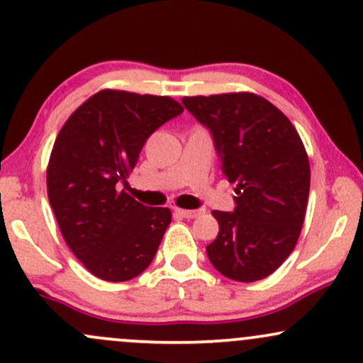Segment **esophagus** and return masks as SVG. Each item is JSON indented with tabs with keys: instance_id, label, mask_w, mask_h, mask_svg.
<instances>
[{
	"instance_id": "1",
	"label": "esophagus",
	"mask_w": 363,
	"mask_h": 363,
	"mask_svg": "<svg viewBox=\"0 0 363 363\" xmlns=\"http://www.w3.org/2000/svg\"><path fill=\"white\" fill-rule=\"evenodd\" d=\"M175 213L181 215V217H184V218H194V217H198V215H200L201 212H200V210H184V208H175Z\"/></svg>"
}]
</instances>
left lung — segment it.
<instances>
[{
    "label": "left lung",
    "mask_w": 363,
    "mask_h": 363,
    "mask_svg": "<svg viewBox=\"0 0 363 363\" xmlns=\"http://www.w3.org/2000/svg\"><path fill=\"white\" fill-rule=\"evenodd\" d=\"M182 103L212 130L222 172L234 188V212L213 210L218 234L206 246L222 276L255 282L291 255L310 191L308 155L277 106L255 93L184 96Z\"/></svg>",
    "instance_id": "obj_1"
}]
</instances>
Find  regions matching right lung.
<instances>
[{
  "label": "right lung",
  "instance_id": "obj_1",
  "mask_svg": "<svg viewBox=\"0 0 363 363\" xmlns=\"http://www.w3.org/2000/svg\"><path fill=\"white\" fill-rule=\"evenodd\" d=\"M170 96L101 89L67 118L46 169L50 205L72 253L108 282L134 279L151 264L172 220L125 193L151 134L182 113Z\"/></svg>",
  "mask_w": 363,
  "mask_h": 363
}]
</instances>
